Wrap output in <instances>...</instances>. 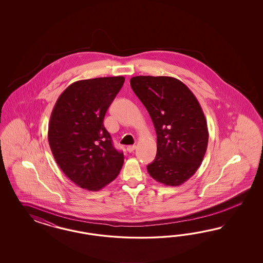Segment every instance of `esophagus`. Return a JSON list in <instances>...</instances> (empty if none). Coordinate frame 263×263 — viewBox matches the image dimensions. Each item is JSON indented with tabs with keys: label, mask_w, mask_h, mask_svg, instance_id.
<instances>
[{
	"label": "esophagus",
	"mask_w": 263,
	"mask_h": 263,
	"mask_svg": "<svg viewBox=\"0 0 263 263\" xmlns=\"http://www.w3.org/2000/svg\"><path fill=\"white\" fill-rule=\"evenodd\" d=\"M136 146L135 144H133V145H129V146H127V152H129V153H131V152H134L136 149Z\"/></svg>",
	"instance_id": "34e87169"
}]
</instances>
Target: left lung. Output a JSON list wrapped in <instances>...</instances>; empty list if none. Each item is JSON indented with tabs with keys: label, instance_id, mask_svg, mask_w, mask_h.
Masks as SVG:
<instances>
[{
	"label": "left lung",
	"instance_id": "left-lung-1",
	"mask_svg": "<svg viewBox=\"0 0 263 263\" xmlns=\"http://www.w3.org/2000/svg\"><path fill=\"white\" fill-rule=\"evenodd\" d=\"M130 85L152 118L157 153L147 172L167 186L187 181L206 152L208 129L198 99L181 81L167 76H135Z\"/></svg>",
	"mask_w": 263,
	"mask_h": 263
}]
</instances>
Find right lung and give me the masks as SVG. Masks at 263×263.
<instances>
[{
    "instance_id": "obj_1",
    "label": "right lung",
    "mask_w": 263,
    "mask_h": 263,
    "mask_svg": "<svg viewBox=\"0 0 263 263\" xmlns=\"http://www.w3.org/2000/svg\"><path fill=\"white\" fill-rule=\"evenodd\" d=\"M125 78L81 80L65 88L51 114L48 141L57 164L73 183L99 191L120 174L124 156L118 152L104 117Z\"/></svg>"
}]
</instances>
